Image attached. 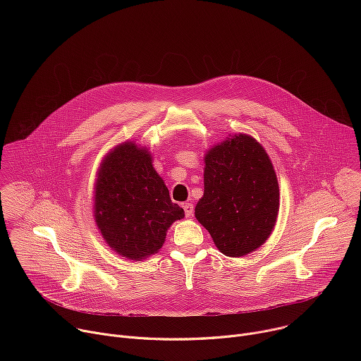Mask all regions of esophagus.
<instances>
[{
  "instance_id": "esophagus-1",
  "label": "esophagus",
  "mask_w": 361,
  "mask_h": 361,
  "mask_svg": "<svg viewBox=\"0 0 361 361\" xmlns=\"http://www.w3.org/2000/svg\"><path fill=\"white\" fill-rule=\"evenodd\" d=\"M183 209H184V213L187 217H191L192 216V212H194V205L191 202H184L183 204Z\"/></svg>"
}]
</instances>
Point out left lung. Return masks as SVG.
Segmentation results:
<instances>
[{
  "label": "left lung",
  "mask_w": 361,
  "mask_h": 361,
  "mask_svg": "<svg viewBox=\"0 0 361 361\" xmlns=\"http://www.w3.org/2000/svg\"><path fill=\"white\" fill-rule=\"evenodd\" d=\"M204 194L195 219L216 247L243 257L262 247L274 230L280 190L264 147L248 134L228 135L204 154Z\"/></svg>",
  "instance_id": "8db88e82"
}]
</instances>
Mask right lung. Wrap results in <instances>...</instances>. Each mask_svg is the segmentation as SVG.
I'll return each mask as SVG.
<instances>
[{"mask_svg": "<svg viewBox=\"0 0 361 361\" xmlns=\"http://www.w3.org/2000/svg\"><path fill=\"white\" fill-rule=\"evenodd\" d=\"M95 177L92 213L107 245L134 262L159 252L184 210L171 201L148 148L135 141L116 145L101 160Z\"/></svg>", "mask_w": 361, "mask_h": 361, "instance_id": "1", "label": "right lung"}]
</instances>
